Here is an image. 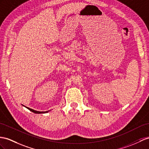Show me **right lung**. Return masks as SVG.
I'll return each mask as SVG.
<instances>
[{
	"label": "right lung",
	"mask_w": 149,
	"mask_h": 149,
	"mask_svg": "<svg viewBox=\"0 0 149 149\" xmlns=\"http://www.w3.org/2000/svg\"><path fill=\"white\" fill-rule=\"evenodd\" d=\"M23 106H24V105H22ZM24 107H26L27 109H28L29 110H30V111H32L33 113H36V114H40V113H48L49 111H51V110H48V111H36V110H34L31 108H29L28 107H26V106H24Z\"/></svg>",
	"instance_id": "add662e5"
}]
</instances>
